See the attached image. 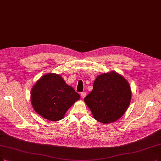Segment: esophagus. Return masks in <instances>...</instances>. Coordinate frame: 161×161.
Masks as SVG:
<instances>
[{
    "label": "esophagus",
    "instance_id": "1",
    "mask_svg": "<svg viewBox=\"0 0 161 161\" xmlns=\"http://www.w3.org/2000/svg\"><path fill=\"white\" fill-rule=\"evenodd\" d=\"M80 96L82 98H84L85 96H86V92H81L80 93Z\"/></svg>",
    "mask_w": 161,
    "mask_h": 161
}]
</instances>
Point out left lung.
<instances>
[{
  "label": "left lung",
  "mask_w": 161,
  "mask_h": 161,
  "mask_svg": "<svg viewBox=\"0 0 161 161\" xmlns=\"http://www.w3.org/2000/svg\"><path fill=\"white\" fill-rule=\"evenodd\" d=\"M131 94L128 81L120 74L111 71L96 77L93 90L84 100L94 118L108 124L124 114L130 106Z\"/></svg>",
  "instance_id": "1"
}]
</instances>
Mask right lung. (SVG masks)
I'll list each match as a JSON object with an SVG mask.
<instances>
[{
	"instance_id": "obj_1",
	"label": "right lung",
	"mask_w": 161,
	"mask_h": 161,
	"mask_svg": "<svg viewBox=\"0 0 161 161\" xmlns=\"http://www.w3.org/2000/svg\"><path fill=\"white\" fill-rule=\"evenodd\" d=\"M80 95L60 75L47 73L32 87L30 100L35 112L51 121L62 119L66 112L79 100Z\"/></svg>"
}]
</instances>
